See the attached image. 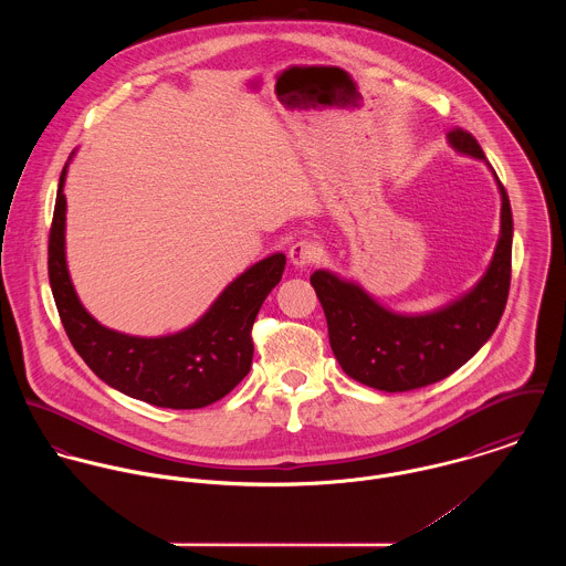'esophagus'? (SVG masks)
<instances>
[{"label":"esophagus","mask_w":566,"mask_h":566,"mask_svg":"<svg viewBox=\"0 0 566 566\" xmlns=\"http://www.w3.org/2000/svg\"><path fill=\"white\" fill-rule=\"evenodd\" d=\"M321 252V243L312 238H305V240H298V242L290 245V261L296 265V268H303L307 263H312Z\"/></svg>","instance_id":"esophagus-1"}]
</instances>
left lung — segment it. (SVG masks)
I'll list each match as a JSON object with an SVG mask.
<instances>
[{"mask_svg":"<svg viewBox=\"0 0 566 566\" xmlns=\"http://www.w3.org/2000/svg\"><path fill=\"white\" fill-rule=\"evenodd\" d=\"M449 144L462 155L485 159L464 128H453ZM499 191L501 235L490 268L467 296L444 310L399 316L350 281L326 270L312 274L333 355L350 379L384 392H407L447 379L484 346L503 316L512 276V209L501 182Z\"/></svg>","mask_w":566,"mask_h":566,"instance_id":"8db88e82","label":"left lung"}]
</instances>
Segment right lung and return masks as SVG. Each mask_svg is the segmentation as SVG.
Listing matches in <instances>:
<instances>
[{"instance_id":"1","label":"right lung","mask_w":566,"mask_h":566,"mask_svg":"<svg viewBox=\"0 0 566 566\" xmlns=\"http://www.w3.org/2000/svg\"><path fill=\"white\" fill-rule=\"evenodd\" d=\"M65 174L59 180L48 243V272L65 333L84 364L111 388L169 409H198L227 397L250 370L252 324L285 270V254L261 259L185 331L133 337L106 328L82 307L65 261Z\"/></svg>"}]
</instances>
